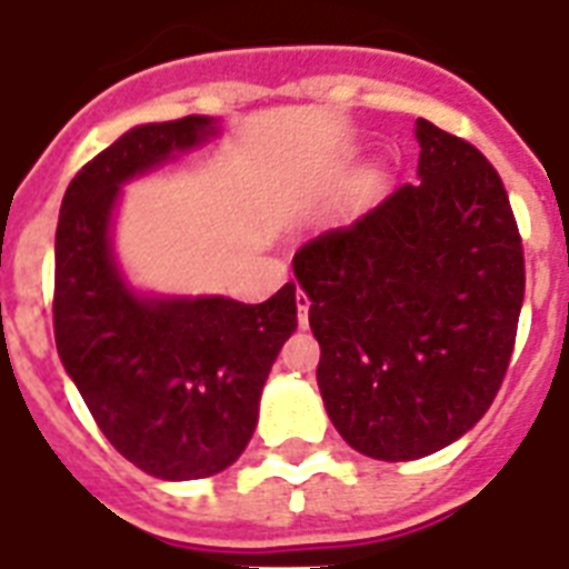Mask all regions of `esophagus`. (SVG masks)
I'll return each instance as SVG.
<instances>
[{
	"instance_id": "obj_1",
	"label": "esophagus",
	"mask_w": 569,
	"mask_h": 569,
	"mask_svg": "<svg viewBox=\"0 0 569 569\" xmlns=\"http://www.w3.org/2000/svg\"><path fill=\"white\" fill-rule=\"evenodd\" d=\"M295 303H298V321H301V328H307V312H310V295L303 292V289H298V295H295Z\"/></svg>"
}]
</instances>
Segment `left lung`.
I'll use <instances>...</instances> for the list:
<instances>
[{"mask_svg": "<svg viewBox=\"0 0 569 569\" xmlns=\"http://www.w3.org/2000/svg\"><path fill=\"white\" fill-rule=\"evenodd\" d=\"M416 186L292 259L310 295L321 401L366 458L416 460L493 405L526 292L517 221L476 147L416 120Z\"/></svg>", "mask_w": 569, "mask_h": 569, "instance_id": "obj_1", "label": "left lung"}]
</instances>
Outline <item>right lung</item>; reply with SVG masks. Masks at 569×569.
I'll return each mask as SVG.
<instances>
[{"label": "right lung", "mask_w": 569, "mask_h": 569, "mask_svg": "<svg viewBox=\"0 0 569 569\" xmlns=\"http://www.w3.org/2000/svg\"><path fill=\"white\" fill-rule=\"evenodd\" d=\"M218 136L206 114L132 127L76 173L58 214V357L111 446L162 481L239 460L268 372L298 328L295 283L262 303L156 295L132 286L114 253L123 186Z\"/></svg>", "instance_id": "1"}]
</instances>
